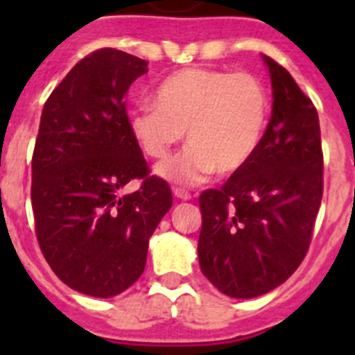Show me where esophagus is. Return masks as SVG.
<instances>
[{
    "label": "esophagus",
    "instance_id": "obj_1",
    "mask_svg": "<svg viewBox=\"0 0 355 355\" xmlns=\"http://www.w3.org/2000/svg\"><path fill=\"white\" fill-rule=\"evenodd\" d=\"M172 192H174V196L178 197V199H181V200H190V199H192V193L188 192V190H184V188H178V187H175L174 190H172Z\"/></svg>",
    "mask_w": 355,
    "mask_h": 355
}]
</instances>
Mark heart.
<instances>
[{
	"mask_svg": "<svg viewBox=\"0 0 355 355\" xmlns=\"http://www.w3.org/2000/svg\"><path fill=\"white\" fill-rule=\"evenodd\" d=\"M155 103L135 110L131 133L144 155L163 159L187 131L190 146L158 167L159 175L187 184L215 171H241L256 155L268 119L265 87L247 71L183 69L162 81Z\"/></svg>",
	"mask_w": 355,
	"mask_h": 355,
	"instance_id": "b5f03b06",
	"label": "heart"
}]
</instances>
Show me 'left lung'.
Instances as JSON below:
<instances>
[{"mask_svg": "<svg viewBox=\"0 0 355 355\" xmlns=\"http://www.w3.org/2000/svg\"><path fill=\"white\" fill-rule=\"evenodd\" d=\"M272 117L256 155L220 188L199 197V265L233 299L283 284L306 258L324 196V153L313 101L290 72L265 56Z\"/></svg>", "mask_w": 355, "mask_h": 355, "instance_id": "left-lung-1", "label": "left lung"}]
</instances>
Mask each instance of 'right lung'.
Returning <instances> with one entry per match:
<instances>
[{
  "label": "right lung",
  "mask_w": 355,
  "mask_h": 355,
  "mask_svg": "<svg viewBox=\"0 0 355 355\" xmlns=\"http://www.w3.org/2000/svg\"><path fill=\"white\" fill-rule=\"evenodd\" d=\"M147 62L103 48L81 58L44 105L31 158V208L62 283L108 299L146 268L150 234L172 206L131 133L126 92ZM139 191L123 193L131 180Z\"/></svg>",
  "instance_id": "obj_1"
}]
</instances>
